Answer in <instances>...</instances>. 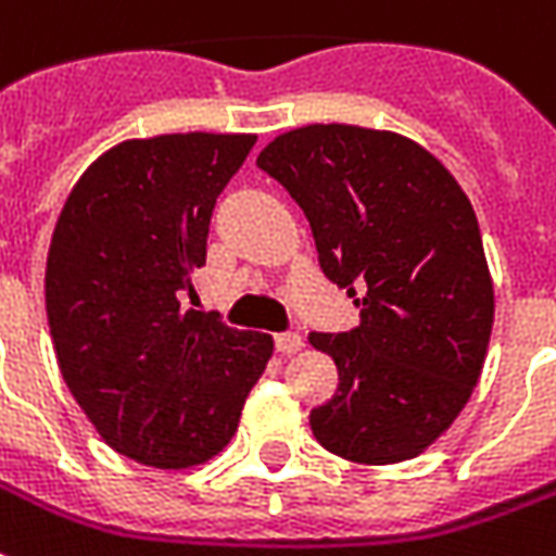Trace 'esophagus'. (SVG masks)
<instances>
[{
	"label": "esophagus",
	"mask_w": 556,
	"mask_h": 556,
	"mask_svg": "<svg viewBox=\"0 0 556 556\" xmlns=\"http://www.w3.org/2000/svg\"><path fill=\"white\" fill-rule=\"evenodd\" d=\"M274 345H277V352L282 355H294V352H301L304 349V337L301 333H277L274 337Z\"/></svg>",
	"instance_id": "esophagus-1"
}]
</instances>
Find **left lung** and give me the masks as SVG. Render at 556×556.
<instances>
[{"instance_id":"8db88e82","label":"left lung","mask_w":556,"mask_h":556,"mask_svg":"<svg viewBox=\"0 0 556 556\" xmlns=\"http://www.w3.org/2000/svg\"><path fill=\"white\" fill-rule=\"evenodd\" d=\"M255 165L298 201L321 274L361 309L352 331L309 333L340 372L309 413L316 440L355 464L421 454L467 406L494 325L469 198L425 147L343 123L286 131Z\"/></svg>"}]
</instances>
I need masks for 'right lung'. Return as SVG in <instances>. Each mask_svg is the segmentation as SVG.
Returning <instances> with one entry per match:
<instances>
[{
    "instance_id": "add662e5",
    "label": "right lung",
    "mask_w": 556,
    "mask_h": 556,
    "mask_svg": "<svg viewBox=\"0 0 556 556\" xmlns=\"http://www.w3.org/2000/svg\"><path fill=\"white\" fill-rule=\"evenodd\" d=\"M255 135H159L111 147L65 198L45 270L62 379L114 452L156 469L223 452L274 355L270 333L184 309L216 198Z\"/></svg>"
}]
</instances>
